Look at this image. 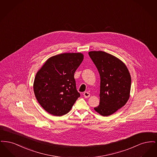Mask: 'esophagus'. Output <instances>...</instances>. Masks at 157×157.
Returning a JSON list of instances; mask_svg holds the SVG:
<instances>
[{
    "label": "esophagus",
    "mask_w": 157,
    "mask_h": 157,
    "mask_svg": "<svg viewBox=\"0 0 157 157\" xmlns=\"http://www.w3.org/2000/svg\"><path fill=\"white\" fill-rule=\"evenodd\" d=\"M83 95H84V97L85 98H89L90 97V94L89 92H85L83 93Z\"/></svg>",
    "instance_id": "esophagus-1"
}]
</instances>
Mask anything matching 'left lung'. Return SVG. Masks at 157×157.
I'll use <instances>...</instances> for the list:
<instances>
[{"instance_id": "left-lung-1", "label": "left lung", "mask_w": 157, "mask_h": 157, "mask_svg": "<svg viewBox=\"0 0 157 157\" xmlns=\"http://www.w3.org/2000/svg\"><path fill=\"white\" fill-rule=\"evenodd\" d=\"M89 55L100 75V102L94 108L104 117L111 115L126 104L130 97L131 78L125 64L111 54L90 51Z\"/></svg>"}]
</instances>
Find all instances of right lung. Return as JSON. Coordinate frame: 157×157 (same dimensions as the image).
Listing matches in <instances>:
<instances>
[{
    "label": "right lung",
    "instance_id": "obj_1",
    "mask_svg": "<svg viewBox=\"0 0 157 157\" xmlns=\"http://www.w3.org/2000/svg\"><path fill=\"white\" fill-rule=\"evenodd\" d=\"M82 53H64L53 56L37 71L33 91L39 104L54 116L69 112L80 94L74 74L82 63Z\"/></svg>",
    "mask_w": 157,
    "mask_h": 157
}]
</instances>
